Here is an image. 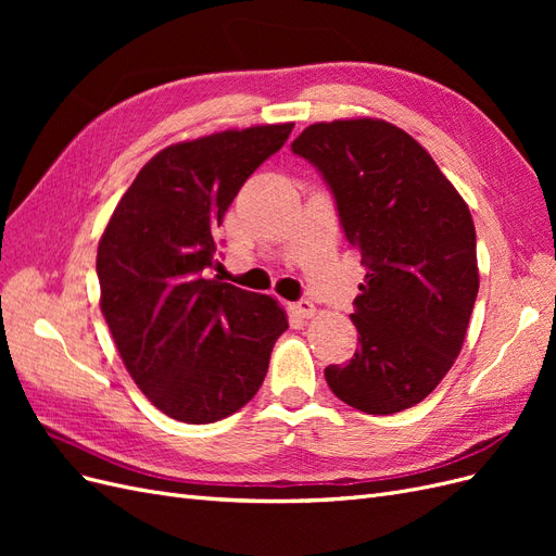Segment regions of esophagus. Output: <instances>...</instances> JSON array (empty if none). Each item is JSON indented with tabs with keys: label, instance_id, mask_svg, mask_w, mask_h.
I'll return each mask as SVG.
<instances>
[{
	"label": "esophagus",
	"instance_id": "34e87169",
	"mask_svg": "<svg viewBox=\"0 0 556 556\" xmlns=\"http://www.w3.org/2000/svg\"><path fill=\"white\" fill-rule=\"evenodd\" d=\"M292 311H294L299 317L308 319V317H313V315H315V304H313L311 299H299L296 304H292Z\"/></svg>",
	"mask_w": 556,
	"mask_h": 556
}]
</instances>
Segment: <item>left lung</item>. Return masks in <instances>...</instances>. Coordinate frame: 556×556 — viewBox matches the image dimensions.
<instances>
[{
  "instance_id": "obj_1",
  "label": "left lung",
  "mask_w": 556,
  "mask_h": 556,
  "mask_svg": "<svg viewBox=\"0 0 556 556\" xmlns=\"http://www.w3.org/2000/svg\"><path fill=\"white\" fill-rule=\"evenodd\" d=\"M292 153L323 174L366 268L352 323L355 357L325 368L329 390L368 415L427 399L457 359L480 288L466 201L392 123H315Z\"/></svg>"
}]
</instances>
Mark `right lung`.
<instances>
[{"label": "right lung", "instance_id": "add662e5", "mask_svg": "<svg viewBox=\"0 0 556 556\" xmlns=\"http://www.w3.org/2000/svg\"><path fill=\"white\" fill-rule=\"evenodd\" d=\"M294 123L227 129L150 160L115 206L97 250L102 313L139 390L178 422L243 408L288 329L278 301L208 271L213 231Z\"/></svg>", "mask_w": 556, "mask_h": 556}]
</instances>
